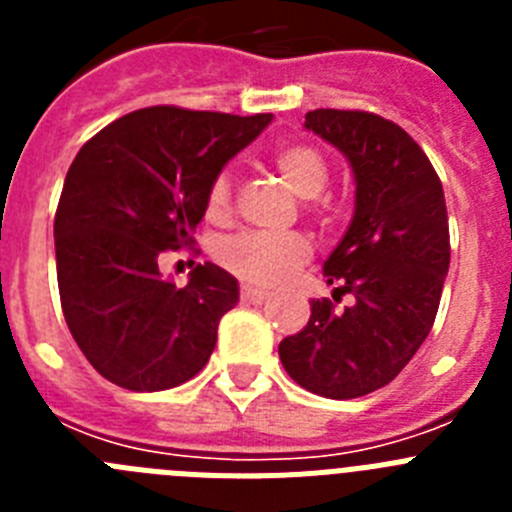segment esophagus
Wrapping results in <instances>:
<instances>
[{
    "label": "esophagus",
    "mask_w": 512,
    "mask_h": 512,
    "mask_svg": "<svg viewBox=\"0 0 512 512\" xmlns=\"http://www.w3.org/2000/svg\"><path fill=\"white\" fill-rule=\"evenodd\" d=\"M266 297H269V292H264V289H256L251 284H243L241 287V300L248 302V305H261Z\"/></svg>",
    "instance_id": "34e87169"
}]
</instances>
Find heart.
I'll use <instances>...</instances> for the list:
<instances>
[{"mask_svg": "<svg viewBox=\"0 0 512 512\" xmlns=\"http://www.w3.org/2000/svg\"><path fill=\"white\" fill-rule=\"evenodd\" d=\"M274 169L300 200H315L330 182L328 161L310 143H287L274 151ZM230 197H233L230 176L217 174L207 189V215L215 220L228 215ZM310 253V241L300 233H238L225 238L217 246L215 256L243 282L271 287V284L284 282L289 274H295L310 259Z\"/></svg>", "mask_w": 512, "mask_h": 512, "instance_id": "b5f03b06", "label": "heart"}]
</instances>
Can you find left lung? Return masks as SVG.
<instances>
[{
	"instance_id": "obj_1",
	"label": "left lung",
	"mask_w": 512,
	"mask_h": 512,
	"mask_svg": "<svg viewBox=\"0 0 512 512\" xmlns=\"http://www.w3.org/2000/svg\"><path fill=\"white\" fill-rule=\"evenodd\" d=\"M305 128L354 171V217L323 264L333 300L354 295V305L312 300L279 359L312 395L351 400L390 384L431 333L449 274V215L436 169L400 125L374 112L312 110Z\"/></svg>"
}]
</instances>
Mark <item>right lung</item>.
<instances>
[{
  "label": "right lung",
  "instance_id": "obj_1",
  "mask_svg": "<svg viewBox=\"0 0 512 512\" xmlns=\"http://www.w3.org/2000/svg\"><path fill=\"white\" fill-rule=\"evenodd\" d=\"M269 122L158 104L76 153L53 223L58 292L81 354L117 387L171 390L210 359L238 282L205 261L176 287L158 261L192 243L212 179Z\"/></svg>",
  "mask_w": 512,
  "mask_h": 512
}]
</instances>
